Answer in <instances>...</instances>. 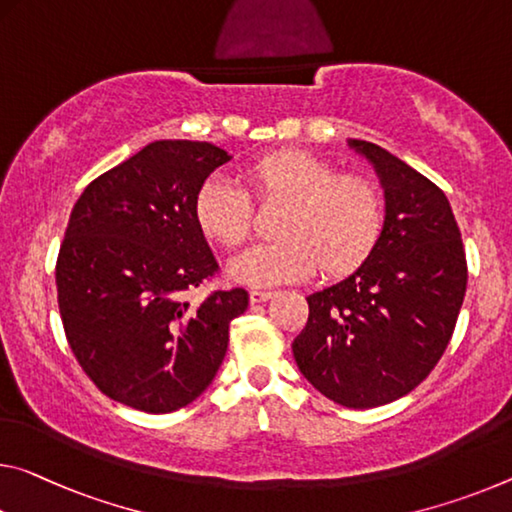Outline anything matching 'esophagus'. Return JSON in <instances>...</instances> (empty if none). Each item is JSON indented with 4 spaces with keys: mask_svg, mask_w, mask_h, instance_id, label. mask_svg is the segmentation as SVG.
Masks as SVG:
<instances>
[{
    "mask_svg": "<svg viewBox=\"0 0 512 512\" xmlns=\"http://www.w3.org/2000/svg\"><path fill=\"white\" fill-rule=\"evenodd\" d=\"M275 294V291L271 289H253L250 291V303H266L271 296Z\"/></svg>",
    "mask_w": 512,
    "mask_h": 512,
    "instance_id": "esophagus-1",
    "label": "esophagus"
}]
</instances>
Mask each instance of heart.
Returning a JSON list of instances; mask_svg holds the SVG:
<instances>
[{
    "mask_svg": "<svg viewBox=\"0 0 512 512\" xmlns=\"http://www.w3.org/2000/svg\"><path fill=\"white\" fill-rule=\"evenodd\" d=\"M243 180L248 191L212 177L200 186L193 205L200 230L225 248L241 246L253 232V200L262 207L285 205L273 227L278 239L232 259L234 280L266 287L300 280L316 269L342 278L358 271L383 239V189L310 152L266 154L243 168Z\"/></svg>",
    "mask_w": 512,
    "mask_h": 512,
    "instance_id": "heart-1",
    "label": "heart"
}]
</instances>
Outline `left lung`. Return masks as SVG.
<instances>
[{"instance_id":"obj_1","label":"left lung","mask_w":512,"mask_h":512,"mask_svg":"<svg viewBox=\"0 0 512 512\" xmlns=\"http://www.w3.org/2000/svg\"><path fill=\"white\" fill-rule=\"evenodd\" d=\"M387 200L376 253L337 285L307 296L294 339L303 376L330 401L367 410L412 392L440 362L467 289V259L444 191L369 141Z\"/></svg>"}]
</instances>
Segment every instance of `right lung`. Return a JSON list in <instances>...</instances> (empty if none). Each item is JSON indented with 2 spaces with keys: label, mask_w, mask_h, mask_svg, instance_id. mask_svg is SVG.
I'll return each mask as SVG.
<instances>
[{
  "label": "right lung",
  "mask_w": 512,
  "mask_h": 512,
  "mask_svg": "<svg viewBox=\"0 0 512 512\" xmlns=\"http://www.w3.org/2000/svg\"><path fill=\"white\" fill-rule=\"evenodd\" d=\"M230 154L205 141H154L102 173L72 207L56 259L66 339L95 387L164 415L205 392L248 291H184L218 264L193 214L198 189Z\"/></svg>",
  "instance_id": "1"
}]
</instances>
